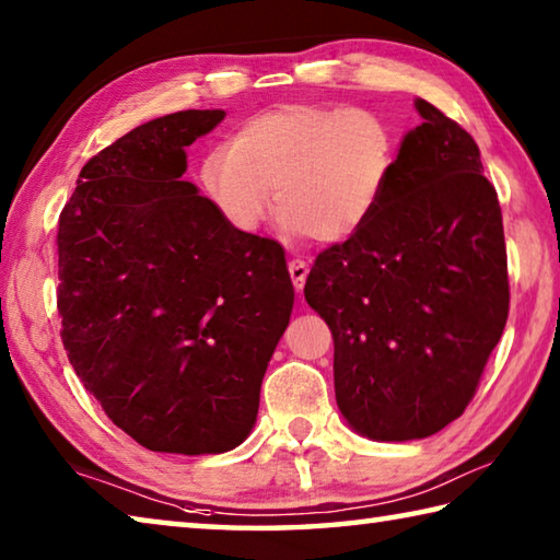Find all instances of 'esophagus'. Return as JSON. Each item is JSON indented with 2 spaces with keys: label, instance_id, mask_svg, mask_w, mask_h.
Returning <instances> with one entry per match:
<instances>
[{
  "label": "esophagus",
  "instance_id": "esophagus-1",
  "mask_svg": "<svg viewBox=\"0 0 560 560\" xmlns=\"http://www.w3.org/2000/svg\"><path fill=\"white\" fill-rule=\"evenodd\" d=\"M289 273H291L293 287H296V291H301L303 283H306V277H308V264L303 259H291L289 261Z\"/></svg>",
  "mask_w": 560,
  "mask_h": 560
}]
</instances>
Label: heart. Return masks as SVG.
I'll return each instance as SVG.
<instances>
[{
	"label": "heart",
	"instance_id": "heart-1",
	"mask_svg": "<svg viewBox=\"0 0 560 560\" xmlns=\"http://www.w3.org/2000/svg\"><path fill=\"white\" fill-rule=\"evenodd\" d=\"M397 155V132L381 113L296 103L244 120L230 145L207 150L197 177L236 232L259 230L273 189L283 230L340 244L381 210Z\"/></svg>",
	"mask_w": 560,
	"mask_h": 560
}]
</instances>
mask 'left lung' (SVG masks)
<instances>
[{"label": "left lung", "instance_id": "1", "mask_svg": "<svg viewBox=\"0 0 560 560\" xmlns=\"http://www.w3.org/2000/svg\"><path fill=\"white\" fill-rule=\"evenodd\" d=\"M415 108L422 122L381 210L318 254L303 289L334 334L338 410L377 442L457 420L509 316L504 224L479 148L432 103Z\"/></svg>", "mask_w": 560, "mask_h": 560}]
</instances>
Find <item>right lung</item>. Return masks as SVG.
<instances>
[{"mask_svg": "<svg viewBox=\"0 0 560 560\" xmlns=\"http://www.w3.org/2000/svg\"><path fill=\"white\" fill-rule=\"evenodd\" d=\"M224 110L132 128L83 165L59 217L61 340L113 424L153 452L249 438L293 283L273 240L242 234L183 179Z\"/></svg>", "mask_w": 560, "mask_h": 560, "instance_id": "right-lung-1", "label": "right lung"}]
</instances>
